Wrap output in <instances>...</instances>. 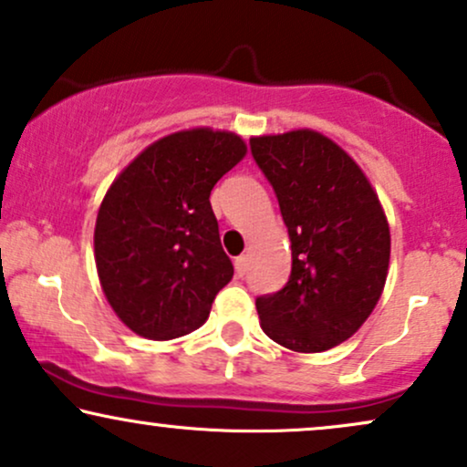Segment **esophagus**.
<instances>
[{"label": "esophagus", "instance_id": "1", "mask_svg": "<svg viewBox=\"0 0 467 467\" xmlns=\"http://www.w3.org/2000/svg\"><path fill=\"white\" fill-rule=\"evenodd\" d=\"M234 272H237L239 278L245 276V272H248V254H241L234 258Z\"/></svg>", "mask_w": 467, "mask_h": 467}]
</instances>
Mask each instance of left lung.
Segmentation results:
<instances>
[{"label":"left lung","instance_id":"1","mask_svg":"<svg viewBox=\"0 0 467 467\" xmlns=\"http://www.w3.org/2000/svg\"><path fill=\"white\" fill-rule=\"evenodd\" d=\"M291 239L289 283L256 297L261 328L294 352H324L361 328L385 289L391 234L361 167L322 132L250 139Z\"/></svg>","mask_w":467,"mask_h":467}]
</instances>
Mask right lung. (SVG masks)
Returning <instances> with one entry per match:
<instances>
[{"label": "right lung", "instance_id": "1", "mask_svg": "<svg viewBox=\"0 0 467 467\" xmlns=\"http://www.w3.org/2000/svg\"><path fill=\"white\" fill-rule=\"evenodd\" d=\"M245 151L239 134L187 128L148 145L112 180L95 222V265L132 333L167 341L206 322L234 274L209 198Z\"/></svg>", "mask_w": 467, "mask_h": 467}]
</instances>
